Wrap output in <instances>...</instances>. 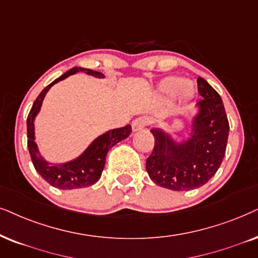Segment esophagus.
<instances>
[{
  "mask_svg": "<svg viewBox=\"0 0 258 258\" xmlns=\"http://www.w3.org/2000/svg\"><path fill=\"white\" fill-rule=\"evenodd\" d=\"M150 123V120L146 118V116H139V118H137L133 120L132 122V130L133 131H139V130L144 128Z\"/></svg>",
  "mask_w": 258,
  "mask_h": 258,
  "instance_id": "obj_1",
  "label": "esophagus"
}]
</instances>
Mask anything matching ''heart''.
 <instances>
[{
	"mask_svg": "<svg viewBox=\"0 0 258 258\" xmlns=\"http://www.w3.org/2000/svg\"><path fill=\"white\" fill-rule=\"evenodd\" d=\"M183 81L178 77H170L167 78L165 81H163L161 90L163 94L168 96H174L180 91L181 96L184 97V99H188V97L193 96L194 94V87L191 83H184Z\"/></svg>",
	"mask_w": 258,
	"mask_h": 258,
	"instance_id": "1",
	"label": "heart"
}]
</instances>
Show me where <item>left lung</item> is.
Listing matches in <instances>:
<instances>
[{
	"mask_svg": "<svg viewBox=\"0 0 258 258\" xmlns=\"http://www.w3.org/2000/svg\"><path fill=\"white\" fill-rule=\"evenodd\" d=\"M199 113L191 137L176 144L162 130L152 128L155 146L146 159V171L156 184L176 191L190 190L213 177L226 152L230 125L219 94L198 78Z\"/></svg>",
	"mask_w": 258,
	"mask_h": 258,
	"instance_id": "8db88e82",
	"label": "left lung"
}]
</instances>
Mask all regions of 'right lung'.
<instances>
[{
    "label": "right lung",
    "mask_w": 258,
    "mask_h": 258,
    "mask_svg": "<svg viewBox=\"0 0 258 258\" xmlns=\"http://www.w3.org/2000/svg\"><path fill=\"white\" fill-rule=\"evenodd\" d=\"M78 71H83L88 75H91L94 77L102 78L103 75L97 71H93L90 69H84V68H73V69L61 75L57 80L48 84L44 90L39 94L35 99L33 106H32L31 112L27 116V146L31 155L32 163H33L35 170L39 172V175L44 178L47 183H50L52 187L58 189H76L84 188L96 183L100 180L101 174H102L103 168H105L106 156L108 150L121 142L131 135L132 127L127 125L121 128L110 130L106 132L105 135L100 136L89 145L86 151H84L80 157L74 159V161L64 163V164L52 165L42 158V156L39 153L37 144L34 142V118L40 110L42 100L48 91V89L53 86L54 83L59 82L70 75H74Z\"/></svg>",
    "instance_id": "1"
}]
</instances>
